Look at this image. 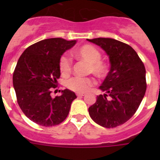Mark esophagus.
<instances>
[{"label": "esophagus", "instance_id": "34e87169", "mask_svg": "<svg viewBox=\"0 0 160 160\" xmlns=\"http://www.w3.org/2000/svg\"><path fill=\"white\" fill-rule=\"evenodd\" d=\"M84 95H85L84 93H77L78 97H82V96H84Z\"/></svg>", "mask_w": 160, "mask_h": 160}]
</instances>
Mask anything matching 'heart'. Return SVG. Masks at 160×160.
<instances>
[{
  "label": "heart",
  "mask_w": 160,
  "mask_h": 160,
  "mask_svg": "<svg viewBox=\"0 0 160 160\" xmlns=\"http://www.w3.org/2000/svg\"><path fill=\"white\" fill-rule=\"evenodd\" d=\"M73 56L78 60L84 61L89 64L88 72L94 73L98 78H102L108 73V67L105 62L101 61L100 51L94 46L85 45L78 48L73 52ZM59 69L63 76L70 74L72 69V62L67 56L63 55L59 62ZM94 84L91 78L73 77L66 82V87L75 92H85Z\"/></svg>",
  "instance_id": "1"
}]
</instances>
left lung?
Returning <instances> with one entry per match:
<instances>
[{"label": "left lung", "mask_w": 160, "mask_h": 160, "mask_svg": "<svg viewBox=\"0 0 160 160\" xmlns=\"http://www.w3.org/2000/svg\"><path fill=\"white\" fill-rule=\"evenodd\" d=\"M100 46L110 61V71L99 89L89 114L103 128H113L125 123L134 115L146 92V70L135 49L113 38L87 39ZM109 98H108V96Z\"/></svg>", "instance_id": "8db88e82"}]
</instances>
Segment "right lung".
Here are the masks:
<instances>
[{"label":"right lung","mask_w":160,"mask_h":160,"mask_svg":"<svg viewBox=\"0 0 160 160\" xmlns=\"http://www.w3.org/2000/svg\"><path fill=\"white\" fill-rule=\"evenodd\" d=\"M77 41L48 38L29 46L23 52L12 75L18 105L25 116L35 123L52 127L63 122L77 96L66 89L62 95L51 97L52 88L60 78L62 55Z\"/></svg>","instance_id":"right-lung-1"}]
</instances>
